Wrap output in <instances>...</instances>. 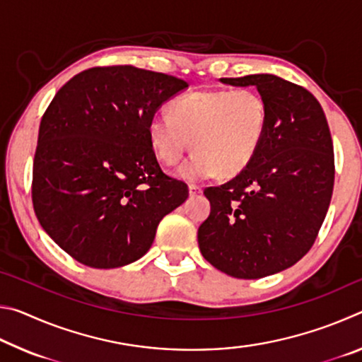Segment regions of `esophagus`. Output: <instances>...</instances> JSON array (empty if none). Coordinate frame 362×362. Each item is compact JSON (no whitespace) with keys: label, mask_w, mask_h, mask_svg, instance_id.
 <instances>
[{"label":"esophagus","mask_w":362,"mask_h":362,"mask_svg":"<svg viewBox=\"0 0 362 362\" xmlns=\"http://www.w3.org/2000/svg\"><path fill=\"white\" fill-rule=\"evenodd\" d=\"M188 193H189V196L201 194V193H203V188L198 187V185H188Z\"/></svg>","instance_id":"obj_1"}]
</instances>
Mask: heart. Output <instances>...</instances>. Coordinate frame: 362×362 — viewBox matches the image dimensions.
I'll return each instance as SVG.
<instances>
[{"label":"heart","instance_id":"heart-1","mask_svg":"<svg viewBox=\"0 0 362 362\" xmlns=\"http://www.w3.org/2000/svg\"><path fill=\"white\" fill-rule=\"evenodd\" d=\"M169 116H153L146 137L159 161L174 166L193 142L194 155L182 166L185 180L218 173L235 177L246 169L265 139L268 107L254 89L198 90L169 103Z\"/></svg>","mask_w":362,"mask_h":362}]
</instances>
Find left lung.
I'll list each match as a JSON object with an SVG mask.
<instances>
[{"label":"left lung","mask_w":362,"mask_h":362,"mask_svg":"<svg viewBox=\"0 0 362 362\" xmlns=\"http://www.w3.org/2000/svg\"><path fill=\"white\" fill-rule=\"evenodd\" d=\"M220 81L255 86L268 127L241 174L204 189L211 214L198 244L220 272L259 279L292 267L313 246L332 198V137L320 102L302 86L268 73Z\"/></svg>","instance_id":"left-lung-1"}]
</instances>
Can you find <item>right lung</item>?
<instances>
[{"instance_id":"1","label":"right lung","mask_w":362,"mask_h":362,"mask_svg":"<svg viewBox=\"0 0 362 362\" xmlns=\"http://www.w3.org/2000/svg\"><path fill=\"white\" fill-rule=\"evenodd\" d=\"M188 84L132 65L73 76L42 115L32 199L54 243L83 265L139 260L188 187L159 168L146 137L158 108Z\"/></svg>"}]
</instances>
